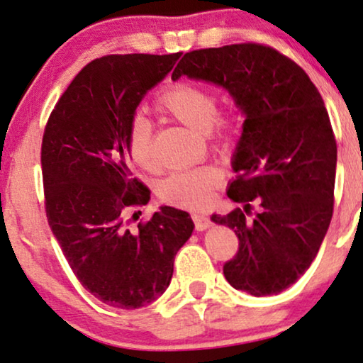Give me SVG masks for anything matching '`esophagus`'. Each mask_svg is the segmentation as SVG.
<instances>
[{"label": "esophagus", "instance_id": "34e87169", "mask_svg": "<svg viewBox=\"0 0 363 363\" xmlns=\"http://www.w3.org/2000/svg\"><path fill=\"white\" fill-rule=\"evenodd\" d=\"M192 222H194L196 230H204L211 225V219L204 214H191Z\"/></svg>", "mask_w": 363, "mask_h": 363}]
</instances>
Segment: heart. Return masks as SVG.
I'll list each match as a JSON object with an SVG mask.
<instances>
[{
  "label": "heart",
  "instance_id": "b5f03b06",
  "mask_svg": "<svg viewBox=\"0 0 363 363\" xmlns=\"http://www.w3.org/2000/svg\"><path fill=\"white\" fill-rule=\"evenodd\" d=\"M219 98L212 88L177 81L166 86L154 103L164 118L176 121L192 131L204 134L216 151H224L235 133V109H217ZM125 149L133 164L144 171H156L154 154V129L143 116L129 121L125 133ZM222 182L219 169L202 166L192 171L174 172L159 184V199L169 206L184 209H202L209 204L212 194Z\"/></svg>",
  "mask_w": 363,
  "mask_h": 363
}]
</instances>
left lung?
I'll use <instances>...</instances> for the list:
<instances>
[{"label":"left lung","mask_w":363,"mask_h":363,"mask_svg":"<svg viewBox=\"0 0 363 363\" xmlns=\"http://www.w3.org/2000/svg\"><path fill=\"white\" fill-rule=\"evenodd\" d=\"M184 74L225 88L245 116L227 191L244 209L212 216L239 239L227 282L255 297L282 292L311 267L333 214L337 143L322 96L296 61L259 43L186 52L172 79Z\"/></svg>","instance_id":"1"}]
</instances>
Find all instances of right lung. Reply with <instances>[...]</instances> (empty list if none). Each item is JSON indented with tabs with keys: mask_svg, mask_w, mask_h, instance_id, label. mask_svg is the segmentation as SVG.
Returning <instances> with one entry per match:
<instances>
[{
	"mask_svg": "<svg viewBox=\"0 0 363 363\" xmlns=\"http://www.w3.org/2000/svg\"><path fill=\"white\" fill-rule=\"evenodd\" d=\"M179 56L108 55L88 62L43 134L48 224L81 286L109 307L129 311L162 296L194 229L187 212L167 206L136 229L129 225L139 217L128 219L151 196L125 149L129 121Z\"/></svg>",
	"mask_w": 363,
	"mask_h": 363,
	"instance_id": "1",
	"label": "right lung"
}]
</instances>
